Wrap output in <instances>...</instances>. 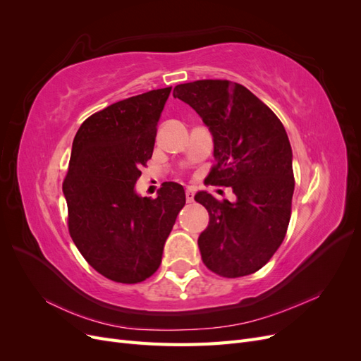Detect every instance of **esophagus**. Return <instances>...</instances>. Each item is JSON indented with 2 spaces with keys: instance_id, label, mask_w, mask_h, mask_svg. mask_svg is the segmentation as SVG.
<instances>
[{
  "instance_id": "esophagus-1",
  "label": "esophagus",
  "mask_w": 361,
  "mask_h": 361,
  "mask_svg": "<svg viewBox=\"0 0 361 361\" xmlns=\"http://www.w3.org/2000/svg\"><path fill=\"white\" fill-rule=\"evenodd\" d=\"M185 195H187V202L191 203L194 200V190L192 188H187V191H185Z\"/></svg>"
}]
</instances>
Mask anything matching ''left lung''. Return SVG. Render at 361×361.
<instances>
[{
  "mask_svg": "<svg viewBox=\"0 0 361 361\" xmlns=\"http://www.w3.org/2000/svg\"><path fill=\"white\" fill-rule=\"evenodd\" d=\"M173 96L192 106L214 137L216 162L207 185L231 187L236 195L228 202L195 194L209 212L199 236L203 264L226 279L253 274L281 245L290 220L295 179L285 126L238 82L199 80L176 85Z\"/></svg>",
  "mask_w": 361,
  "mask_h": 361,
  "instance_id": "left-lung-1",
  "label": "left lung"
}]
</instances>
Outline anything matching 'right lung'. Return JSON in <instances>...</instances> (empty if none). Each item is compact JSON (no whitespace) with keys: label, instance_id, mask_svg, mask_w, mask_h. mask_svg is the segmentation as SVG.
Masks as SVG:
<instances>
[{"label":"right lung","instance_id":"obj_1","mask_svg":"<svg viewBox=\"0 0 361 361\" xmlns=\"http://www.w3.org/2000/svg\"><path fill=\"white\" fill-rule=\"evenodd\" d=\"M171 87L118 101L85 118L63 182L68 226L82 257L99 274L134 285L161 265L162 250L185 191L166 182L157 199L134 185L154 152L157 126Z\"/></svg>","mask_w":361,"mask_h":361}]
</instances>
